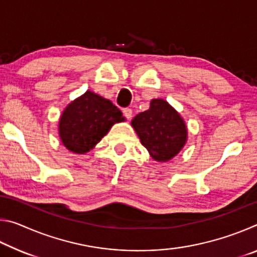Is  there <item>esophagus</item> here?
I'll use <instances>...</instances> for the list:
<instances>
[{"mask_svg":"<svg viewBox=\"0 0 257 257\" xmlns=\"http://www.w3.org/2000/svg\"><path fill=\"white\" fill-rule=\"evenodd\" d=\"M123 114H124L125 118L130 120V119H132V116H133V110H132V108H129V107H125V108H123Z\"/></svg>","mask_w":257,"mask_h":257,"instance_id":"esophagus-1","label":"esophagus"}]
</instances>
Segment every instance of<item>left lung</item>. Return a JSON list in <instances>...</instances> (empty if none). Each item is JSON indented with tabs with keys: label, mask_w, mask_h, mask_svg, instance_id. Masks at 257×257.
I'll return each instance as SVG.
<instances>
[{
	"label": "left lung",
	"mask_w": 257,
	"mask_h": 257,
	"mask_svg": "<svg viewBox=\"0 0 257 257\" xmlns=\"http://www.w3.org/2000/svg\"><path fill=\"white\" fill-rule=\"evenodd\" d=\"M132 125L142 145L159 162H167L176 156L187 139L184 120L163 99H152L149 110L135 116Z\"/></svg>",
	"instance_id": "obj_1"
}]
</instances>
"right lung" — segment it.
Masks as SVG:
<instances>
[{"mask_svg":"<svg viewBox=\"0 0 257 257\" xmlns=\"http://www.w3.org/2000/svg\"><path fill=\"white\" fill-rule=\"evenodd\" d=\"M124 118L108 99L92 92L69 104L59 122V133L69 151L84 154L105 136L113 124Z\"/></svg>","mask_w":257,"mask_h":257,"instance_id":"add662e5","label":"right lung"}]
</instances>
